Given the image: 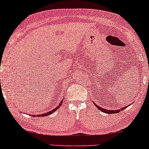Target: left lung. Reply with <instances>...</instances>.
I'll use <instances>...</instances> for the list:
<instances>
[{"instance_id": "obj_1", "label": "left lung", "mask_w": 149, "mask_h": 149, "mask_svg": "<svg viewBox=\"0 0 149 149\" xmlns=\"http://www.w3.org/2000/svg\"><path fill=\"white\" fill-rule=\"evenodd\" d=\"M94 104H95V106H96V107H97V109H98L99 110H100V111H102V112H104V113H108V114L117 113H119V112L120 111L123 110V109H125L126 108V107H124V108H122V109H116V110H107V109H102V107H100L97 106V104H95V103H94Z\"/></svg>"}]
</instances>
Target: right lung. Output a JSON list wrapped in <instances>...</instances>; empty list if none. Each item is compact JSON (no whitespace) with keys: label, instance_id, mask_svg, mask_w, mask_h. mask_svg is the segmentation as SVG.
Segmentation results:
<instances>
[{"label":"right lung","instance_id":"obj_1","mask_svg":"<svg viewBox=\"0 0 149 149\" xmlns=\"http://www.w3.org/2000/svg\"><path fill=\"white\" fill-rule=\"evenodd\" d=\"M62 103H63V101H61V103H60L59 105H58V106L57 107H56V108H54V109H52V111H49L48 113H42V114H39V115H37V116H38V117H45V116H49V115H50V114L53 113H54V111H56L57 110V109H58V108H59L61 106ZM34 116H36V115H35Z\"/></svg>","mask_w":149,"mask_h":149}]
</instances>
